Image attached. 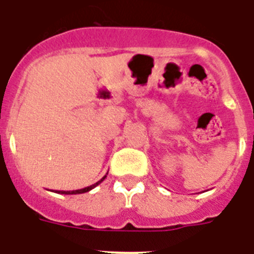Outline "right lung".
Instances as JSON below:
<instances>
[{
  "label": "right lung",
  "mask_w": 254,
  "mask_h": 254,
  "mask_svg": "<svg viewBox=\"0 0 254 254\" xmlns=\"http://www.w3.org/2000/svg\"><path fill=\"white\" fill-rule=\"evenodd\" d=\"M107 174H108V173H107ZM107 174H105V176L103 177L100 181H98L96 183H94V185L89 186V187H85V188H82V190H57V193H61V194H80V193H85V192H89V190H91L93 188H95L98 185H100V183H102V182L104 181L105 178H107Z\"/></svg>",
  "instance_id": "obj_1"
}]
</instances>
